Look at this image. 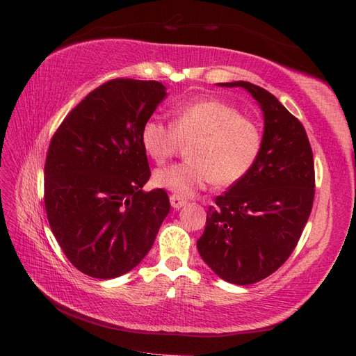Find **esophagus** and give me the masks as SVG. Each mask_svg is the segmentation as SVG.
Here are the masks:
<instances>
[{
	"instance_id": "esophagus-1",
	"label": "esophagus",
	"mask_w": 356,
	"mask_h": 356,
	"mask_svg": "<svg viewBox=\"0 0 356 356\" xmlns=\"http://www.w3.org/2000/svg\"><path fill=\"white\" fill-rule=\"evenodd\" d=\"M170 202H171V207H172V208L179 209V208H182V207L185 205L186 199L182 197V195H179V194H171V195H170Z\"/></svg>"
}]
</instances>
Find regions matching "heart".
Returning <instances> with one entry per match:
<instances>
[{"label":"heart","mask_w":356,"mask_h":356,"mask_svg":"<svg viewBox=\"0 0 356 356\" xmlns=\"http://www.w3.org/2000/svg\"><path fill=\"white\" fill-rule=\"evenodd\" d=\"M182 142L190 159L154 172V182L179 195H191L214 182L237 184L252 170L261 151V130L251 118L220 99H197L172 111L171 124L148 118L140 143L149 159L163 163Z\"/></svg>","instance_id":"b5f03b06"}]
</instances>
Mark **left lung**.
<instances>
[{
	"instance_id": "left-lung-1",
	"label": "left lung",
	"mask_w": 356,
	"mask_h": 356,
	"mask_svg": "<svg viewBox=\"0 0 356 356\" xmlns=\"http://www.w3.org/2000/svg\"><path fill=\"white\" fill-rule=\"evenodd\" d=\"M220 86L245 88L260 104L263 143L252 170L209 207L197 249L218 277L246 286L274 274L297 246L314 205V154L303 124L268 90Z\"/></svg>"
}]
</instances>
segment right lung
I'll return each instance as SVG.
<instances>
[{
  "label": "right lung",
  "mask_w": 356,
  "mask_h": 356,
  "mask_svg": "<svg viewBox=\"0 0 356 356\" xmlns=\"http://www.w3.org/2000/svg\"><path fill=\"white\" fill-rule=\"evenodd\" d=\"M157 81L118 78L88 93L53 134L44 166L51 232L82 274L110 280L148 254L170 213L151 176L140 128L166 96Z\"/></svg>",
  "instance_id": "right-lung-1"
}]
</instances>
